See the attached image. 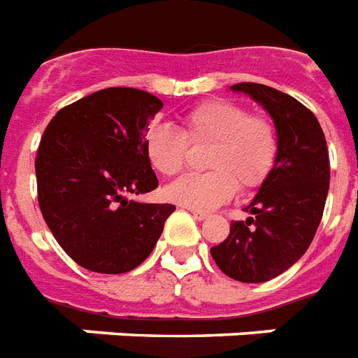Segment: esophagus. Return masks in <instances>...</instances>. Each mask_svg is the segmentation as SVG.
I'll use <instances>...</instances> for the list:
<instances>
[{"instance_id":"obj_1","label":"esophagus","mask_w":358,"mask_h":358,"mask_svg":"<svg viewBox=\"0 0 358 358\" xmlns=\"http://www.w3.org/2000/svg\"><path fill=\"white\" fill-rule=\"evenodd\" d=\"M190 211V215L194 219H198V221H204L206 217H208V213L206 211H198V210H189Z\"/></svg>"}]
</instances>
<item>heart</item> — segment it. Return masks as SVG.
<instances>
[{
  "label": "heart",
  "instance_id": "1",
  "mask_svg": "<svg viewBox=\"0 0 358 358\" xmlns=\"http://www.w3.org/2000/svg\"><path fill=\"white\" fill-rule=\"evenodd\" d=\"M190 147L210 145L204 173H189L166 189V198L190 210H215L240 190L267 181L278 158V131L263 114H250L244 104L210 99L181 120V131L166 124L148 127L143 150L156 173L173 177L187 166Z\"/></svg>",
  "mask_w": 358,
  "mask_h": 358
}]
</instances>
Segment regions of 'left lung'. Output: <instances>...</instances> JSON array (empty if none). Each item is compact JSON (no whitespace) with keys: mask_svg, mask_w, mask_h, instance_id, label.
<instances>
[{"mask_svg":"<svg viewBox=\"0 0 358 358\" xmlns=\"http://www.w3.org/2000/svg\"><path fill=\"white\" fill-rule=\"evenodd\" d=\"M263 104L278 131V158L231 233L211 248L217 267L240 282H267L307 252L324 211L330 160L317 116L294 96L263 83L231 87Z\"/></svg>","mask_w":358,"mask_h":358,"instance_id":"left-lung-1","label":"left lung"}]
</instances>
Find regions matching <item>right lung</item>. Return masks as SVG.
Returning a JSON list of instances; mask_svg holds the SVG:
<instances>
[{
  "instance_id": "obj_1",
  "label": "right lung",
  "mask_w": 358,
  "mask_h": 358,
  "mask_svg": "<svg viewBox=\"0 0 358 358\" xmlns=\"http://www.w3.org/2000/svg\"><path fill=\"white\" fill-rule=\"evenodd\" d=\"M162 108L158 96L108 87L57 112L38 156V202L59 246L93 273L139 267L156 246L171 204L131 196L158 187L143 137Z\"/></svg>"
}]
</instances>
